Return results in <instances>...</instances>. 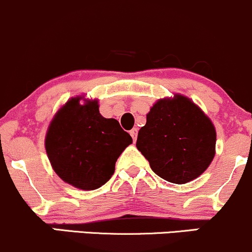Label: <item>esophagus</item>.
I'll use <instances>...</instances> for the list:
<instances>
[{
  "mask_svg": "<svg viewBox=\"0 0 252 252\" xmlns=\"http://www.w3.org/2000/svg\"><path fill=\"white\" fill-rule=\"evenodd\" d=\"M130 135H131L132 140H134V142H135V141H136V137H137V129H136V128L131 129V130H130Z\"/></svg>",
  "mask_w": 252,
  "mask_h": 252,
  "instance_id": "1",
  "label": "esophagus"
}]
</instances>
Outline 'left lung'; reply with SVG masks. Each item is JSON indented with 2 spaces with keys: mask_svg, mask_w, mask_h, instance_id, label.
Here are the masks:
<instances>
[{
  "mask_svg": "<svg viewBox=\"0 0 252 252\" xmlns=\"http://www.w3.org/2000/svg\"><path fill=\"white\" fill-rule=\"evenodd\" d=\"M215 142L212 121L189 98L175 94L151 107L136 147L154 173L171 183L185 184L208 168Z\"/></svg>",
  "mask_w": 252,
  "mask_h": 252,
  "instance_id": "obj_1",
  "label": "left lung"
}]
</instances>
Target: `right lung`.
<instances>
[{
    "instance_id": "right-lung-1",
    "label": "right lung",
    "mask_w": 252,
    "mask_h": 252,
    "mask_svg": "<svg viewBox=\"0 0 252 252\" xmlns=\"http://www.w3.org/2000/svg\"><path fill=\"white\" fill-rule=\"evenodd\" d=\"M71 98L50 123L45 149L55 172L65 183L94 190L111 178L122 152L132 143L115 118L99 113L98 100Z\"/></svg>"
}]
</instances>
